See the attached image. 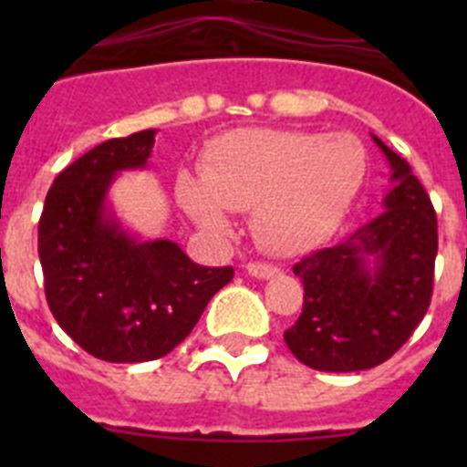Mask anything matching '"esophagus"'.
Here are the masks:
<instances>
[{
  "label": "esophagus",
  "instance_id": "obj_1",
  "mask_svg": "<svg viewBox=\"0 0 467 467\" xmlns=\"http://www.w3.org/2000/svg\"><path fill=\"white\" fill-rule=\"evenodd\" d=\"M245 271L253 275V278H259V280L274 278V275L278 274V269H275V266H271V264H259V262H250L245 266Z\"/></svg>",
  "mask_w": 467,
  "mask_h": 467
}]
</instances>
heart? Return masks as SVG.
Masks as SVG:
<instances>
[{"label":"heart","mask_w":467,"mask_h":467,"mask_svg":"<svg viewBox=\"0 0 467 467\" xmlns=\"http://www.w3.org/2000/svg\"><path fill=\"white\" fill-rule=\"evenodd\" d=\"M367 151L350 133L243 128L213 140L201 175L177 177V201L208 234L231 226L226 210H250L259 245L306 254L337 234L365 184Z\"/></svg>","instance_id":"obj_1"}]
</instances>
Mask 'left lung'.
<instances>
[{
	"mask_svg": "<svg viewBox=\"0 0 467 467\" xmlns=\"http://www.w3.org/2000/svg\"><path fill=\"white\" fill-rule=\"evenodd\" d=\"M390 166L383 213L344 243L295 264L304 311L285 332L292 356L317 372H362L410 339L432 296L437 217L410 163L372 135Z\"/></svg>",
	"mask_w": 467,
	"mask_h": 467,
	"instance_id": "1",
	"label": "left lung"
}]
</instances>
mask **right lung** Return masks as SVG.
I'll return each mask as SVG.
<instances>
[{
	"label": "right lung",
	"instance_id": "right-lung-1",
	"mask_svg": "<svg viewBox=\"0 0 467 467\" xmlns=\"http://www.w3.org/2000/svg\"><path fill=\"white\" fill-rule=\"evenodd\" d=\"M156 130L98 144L53 180L39 220L44 290L57 325L107 362H147L187 339L234 269L198 266L175 241H142L109 203L123 171H144Z\"/></svg>",
	"mask_w": 467,
	"mask_h": 467
}]
</instances>
